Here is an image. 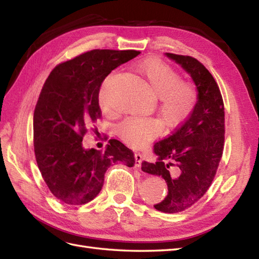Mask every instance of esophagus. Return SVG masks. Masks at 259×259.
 Instances as JSON below:
<instances>
[{"label": "esophagus", "mask_w": 259, "mask_h": 259, "mask_svg": "<svg viewBox=\"0 0 259 259\" xmlns=\"http://www.w3.org/2000/svg\"><path fill=\"white\" fill-rule=\"evenodd\" d=\"M135 159H136V162H135L136 167L139 168V167L141 166V162H142V156H141V153L136 152V153H135Z\"/></svg>", "instance_id": "esophagus-1"}]
</instances>
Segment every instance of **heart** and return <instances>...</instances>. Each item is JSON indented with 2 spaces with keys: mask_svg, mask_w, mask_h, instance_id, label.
<instances>
[{
  "mask_svg": "<svg viewBox=\"0 0 259 259\" xmlns=\"http://www.w3.org/2000/svg\"><path fill=\"white\" fill-rule=\"evenodd\" d=\"M136 71L153 95L159 98V112L163 123L177 125L188 117L197 102L196 88L181 81L177 71L158 59H147L136 65ZM110 76L104 80L99 95L102 107H107ZM160 124L150 118L130 117L117 126V134L131 147H141L159 134Z\"/></svg>",
  "mask_w": 259,
  "mask_h": 259,
  "instance_id": "heart-1",
  "label": "heart"
}]
</instances>
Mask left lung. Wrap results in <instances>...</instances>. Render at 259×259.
Here are the masks:
<instances>
[{"label":"left lung","mask_w":259,"mask_h":259,"mask_svg":"<svg viewBox=\"0 0 259 259\" xmlns=\"http://www.w3.org/2000/svg\"><path fill=\"white\" fill-rule=\"evenodd\" d=\"M166 56L191 76L197 102L188 119L153 146L157 161H144L141 169L163 178L168 186L166 198L153 207L175 213L196 203L212 183L224 150L225 109L217 82L203 64L188 56Z\"/></svg>","instance_id":"left-lung-1"}]
</instances>
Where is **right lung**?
I'll return each instance as SVG.
<instances>
[{"instance_id": "obj_1", "label": "right lung", "mask_w": 259, "mask_h": 259, "mask_svg": "<svg viewBox=\"0 0 259 259\" xmlns=\"http://www.w3.org/2000/svg\"><path fill=\"white\" fill-rule=\"evenodd\" d=\"M139 51L92 50L57 65L43 85L33 115L37 167L53 196L80 206L102 189L104 174L113 163L133 167V150L119 140L106 149H84L87 128L101 117L99 91L112 70L139 56Z\"/></svg>"}]
</instances>
